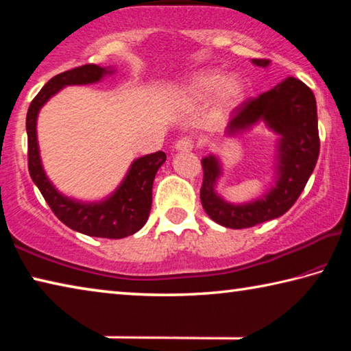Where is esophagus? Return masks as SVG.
Instances as JSON below:
<instances>
[{"label": "esophagus", "instance_id": "34e87169", "mask_svg": "<svg viewBox=\"0 0 351 351\" xmlns=\"http://www.w3.org/2000/svg\"><path fill=\"white\" fill-rule=\"evenodd\" d=\"M173 148H175V152H190L193 148V141L190 139V138H181V139H178L176 142H175V145H173Z\"/></svg>", "mask_w": 351, "mask_h": 351}]
</instances>
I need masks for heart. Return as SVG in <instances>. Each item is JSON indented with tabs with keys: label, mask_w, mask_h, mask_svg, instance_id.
Segmentation results:
<instances>
[{
	"label": "heart",
	"mask_w": 351,
	"mask_h": 351,
	"mask_svg": "<svg viewBox=\"0 0 351 351\" xmlns=\"http://www.w3.org/2000/svg\"><path fill=\"white\" fill-rule=\"evenodd\" d=\"M246 88L239 75H223L217 71H201L190 77L182 90V96L193 102L209 99L213 94V100L221 108H232L239 105L245 97Z\"/></svg>",
	"instance_id": "1"
}]
</instances>
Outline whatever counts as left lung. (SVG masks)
Instances as JSON below:
<instances>
[{"mask_svg":"<svg viewBox=\"0 0 351 351\" xmlns=\"http://www.w3.org/2000/svg\"><path fill=\"white\" fill-rule=\"evenodd\" d=\"M252 64L268 68V60L254 58ZM263 125L277 136L274 144V176L269 189L246 203H232L217 192L224 175L218 154L203 158L204 181L201 204L213 221L230 229L252 228L282 217L295 203L316 167L319 156L317 106L313 91L294 77L277 83L269 91L243 104L228 123L226 136L235 138Z\"/></svg>","mask_w":351,"mask_h":351,"instance_id":"8db88e82","label":"left lung"}]
</instances>
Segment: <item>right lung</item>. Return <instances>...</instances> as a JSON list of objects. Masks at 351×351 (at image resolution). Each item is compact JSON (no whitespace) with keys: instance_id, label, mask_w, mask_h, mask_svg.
Here are the masks:
<instances>
[{"instance_id":"obj_1","label":"right lung","mask_w":351,"mask_h":351,"mask_svg":"<svg viewBox=\"0 0 351 351\" xmlns=\"http://www.w3.org/2000/svg\"><path fill=\"white\" fill-rule=\"evenodd\" d=\"M116 73L114 66L83 64L58 74L41 88L26 116L27 165L35 186L43 195L56 217L77 232L99 239H125L144 228L152 209L153 181L165 162L164 152L136 158L130 164L121 184L110 195L97 201H83L62 193L46 175L40 156L37 121L40 110L63 88L73 85H93Z\"/></svg>"}]
</instances>
